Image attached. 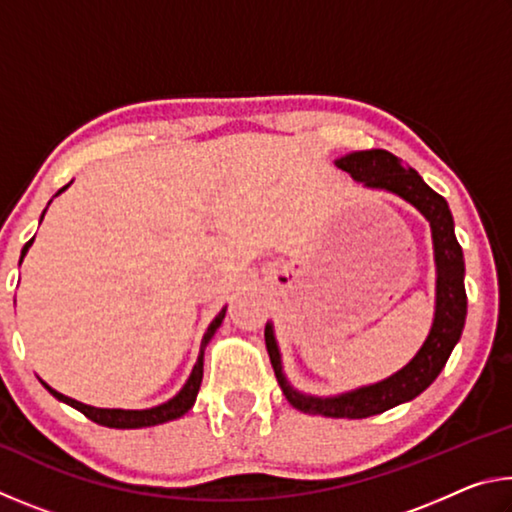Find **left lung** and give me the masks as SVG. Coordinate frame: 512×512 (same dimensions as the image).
Instances as JSON below:
<instances>
[{
  "label": "left lung",
  "instance_id": "1",
  "mask_svg": "<svg viewBox=\"0 0 512 512\" xmlns=\"http://www.w3.org/2000/svg\"><path fill=\"white\" fill-rule=\"evenodd\" d=\"M336 167L348 171L354 180H359L366 187L388 189V192L402 196L404 201L418 207L431 225L433 253H436L438 268L436 318H433V327L420 352L411 359L409 366L395 372L393 377L379 381V384L359 388V391L339 397H327V400L298 393L296 388L287 384V379L282 375L280 352H277L273 327L266 325L264 339L268 357H271L277 384H280L284 397H287L293 409L309 415H325V418L359 420L384 413L397 404L418 397L440 375V370L445 368L449 354H452L454 345L461 339L465 325V264L461 244H458L454 235V219L447 207V201L433 192L418 176V171L406 167L397 155L381 149L359 151L336 160Z\"/></svg>",
  "mask_w": 512,
  "mask_h": 512
}]
</instances>
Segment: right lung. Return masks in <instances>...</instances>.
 <instances>
[{
	"instance_id": "obj_1",
	"label": "right lung",
	"mask_w": 512,
	"mask_h": 512,
	"mask_svg": "<svg viewBox=\"0 0 512 512\" xmlns=\"http://www.w3.org/2000/svg\"><path fill=\"white\" fill-rule=\"evenodd\" d=\"M63 189H67V185H65ZM63 189H58V194L63 192ZM31 244H33V239L27 241V246L22 248V257L27 255V250H29ZM223 318H225V309H221L219 316H216V318L212 320V323H210V327H207V332H205L203 341H201V354H198L196 366H194V370H192V375H189L187 384L183 386V391H180L176 397H173V400L164 402V404H160V406H155V409H144V411L97 409V406L81 404V402L72 400V397H67V395H63V393L54 391V388H49V386L45 384V381H42V384H45L47 391H49L51 395H54L56 400L65 402V404H69V406H74V409L81 411V413L85 415V418H90L92 422L103 424V427H110V429H140V427H153V424H162V422L176 420V418H180V415H185L189 409H192L194 402H196L198 388H201V381H203V350H205L207 341H210L212 336H214L216 327L221 325Z\"/></svg>"
}]
</instances>
